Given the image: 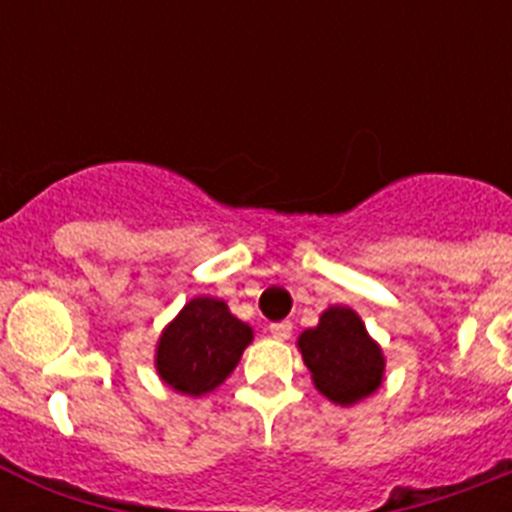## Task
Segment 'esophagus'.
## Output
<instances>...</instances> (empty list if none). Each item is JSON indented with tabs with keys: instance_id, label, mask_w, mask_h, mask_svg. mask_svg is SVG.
Wrapping results in <instances>:
<instances>
[{
	"instance_id": "34e87169",
	"label": "esophagus",
	"mask_w": 512,
	"mask_h": 512,
	"mask_svg": "<svg viewBox=\"0 0 512 512\" xmlns=\"http://www.w3.org/2000/svg\"><path fill=\"white\" fill-rule=\"evenodd\" d=\"M269 333L274 338H279V341H287V338L292 336V323H289V320H282V323H271Z\"/></svg>"
}]
</instances>
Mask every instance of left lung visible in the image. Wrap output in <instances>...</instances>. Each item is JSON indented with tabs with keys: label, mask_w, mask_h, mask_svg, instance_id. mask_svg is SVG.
Listing matches in <instances>:
<instances>
[{
	"label": "left lung",
	"mask_w": 512,
	"mask_h": 512,
	"mask_svg": "<svg viewBox=\"0 0 512 512\" xmlns=\"http://www.w3.org/2000/svg\"><path fill=\"white\" fill-rule=\"evenodd\" d=\"M297 348L320 395L343 408L374 395L384 379L382 348L351 307H328L297 338Z\"/></svg>",
	"instance_id": "left-lung-1"
}]
</instances>
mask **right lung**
I'll return each mask as SVG.
<instances>
[{
    "label": "right lung",
    "mask_w": 512,
    "mask_h": 512,
    "mask_svg": "<svg viewBox=\"0 0 512 512\" xmlns=\"http://www.w3.org/2000/svg\"><path fill=\"white\" fill-rule=\"evenodd\" d=\"M251 341V325L223 300L194 297L158 338L156 372L171 390L202 397L230 377Z\"/></svg>",
    "instance_id": "add662e5"
}]
</instances>
